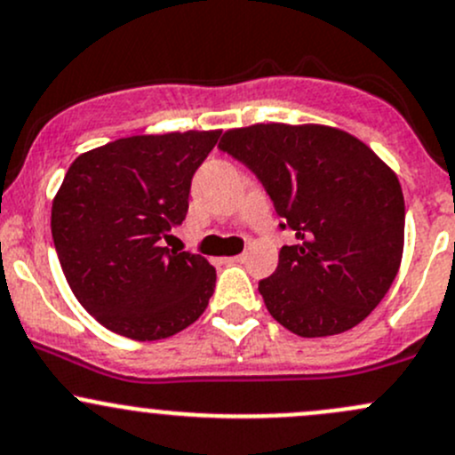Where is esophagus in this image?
<instances>
[{
    "mask_svg": "<svg viewBox=\"0 0 455 455\" xmlns=\"http://www.w3.org/2000/svg\"><path fill=\"white\" fill-rule=\"evenodd\" d=\"M245 260V254H238V256H232V259H228L226 262H229V265H236V262H243Z\"/></svg>",
    "mask_w": 455,
    "mask_h": 455,
    "instance_id": "34e87169",
    "label": "esophagus"
}]
</instances>
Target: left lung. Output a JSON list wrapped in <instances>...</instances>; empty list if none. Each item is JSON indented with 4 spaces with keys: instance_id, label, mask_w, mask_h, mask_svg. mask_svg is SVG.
Masks as SVG:
<instances>
[{
    "instance_id": "1",
    "label": "left lung",
    "mask_w": 455,
    "mask_h": 455,
    "mask_svg": "<svg viewBox=\"0 0 455 455\" xmlns=\"http://www.w3.org/2000/svg\"><path fill=\"white\" fill-rule=\"evenodd\" d=\"M219 148L245 164L296 234L259 291L299 337L344 332L392 287L403 256L405 201L395 172L350 133L320 124L228 131Z\"/></svg>"
}]
</instances>
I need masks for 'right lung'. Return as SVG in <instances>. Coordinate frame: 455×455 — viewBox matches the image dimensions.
Returning a JSON list of instances; mask_svg holds the SVG:
<instances>
[{
  "label": "right lung",
  "mask_w": 455,
  "mask_h": 455,
  "mask_svg": "<svg viewBox=\"0 0 455 455\" xmlns=\"http://www.w3.org/2000/svg\"><path fill=\"white\" fill-rule=\"evenodd\" d=\"M221 131L133 135L74 159L52 204V238L74 296L138 341L199 320L217 284L204 256L164 247Z\"/></svg>",
  "instance_id": "obj_1"
}]
</instances>
